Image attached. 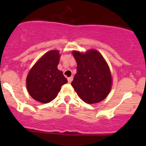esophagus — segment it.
<instances>
[{"instance_id":"esophagus-1","label":"esophagus","mask_w":146,"mask_h":146,"mask_svg":"<svg viewBox=\"0 0 146 146\" xmlns=\"http://www.w3.org/2000/svg\"><path fill=\"white\" fill-rule=\"evenodd\" d=\"M68 82H69V83H70L71 82H72V80H73V77H68Z\"/></svg>"}]
</instances>
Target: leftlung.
Listing matches in <instances>:
<instances>
[{
    "instance_id": "left-lung-1",
    "label": "left lung",
    "mask_w": 146,
    "mask_h": 146,
    "mask_svg": "<svg viewBox=\"0 0 146 146\" xmlns=\"http://www.w3.org/2000/svg\"><path fill=\"white\" fill-rule=\"evenodd\" d=\"M77 61V73L72 82V87L82 101L94 104L104 100L112 88L110 70L101 53L90 50L82 53L73 51Z\"/></svg>"
}]
</instances>
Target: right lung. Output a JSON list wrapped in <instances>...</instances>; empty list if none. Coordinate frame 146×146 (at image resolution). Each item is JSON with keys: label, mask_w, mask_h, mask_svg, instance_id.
Masks as SVG:
<instances>
[{"label": "right lung", "mask_w": 146, "mask_h": 146, "mask_svg": "<svg viewBox=\"0 0 146 146\" xmlns=\"http://www.w3.org/2000/svg\"><path fill=\"white\" fill-rule=\"evenodd\" d=\"M60 57L58 50H50L29 71L26 86L33 99L42 103L52 101L58 96L60 87L68 82L63 72L58 69Z\"/></svg>", "instance_id": "1"}]
</instances>
